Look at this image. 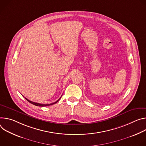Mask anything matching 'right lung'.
I'll use <instances>...</instances> for the list:
<instances>
[{
  "label": "right lung",
  "mask_w": 146,
  "mask_h": 146,
  "mask_svg": "<svg viewBox=\"0 0 146 146\" xmlns=\"http://www.w3.org/2000/svg\"><path fill=\"white\" fill-rule=\"evenodd\" d=\"M61 98L57 100V101H56V102H54V103H51V104H40V103H35V102H31V101H30V100H29L28 99H27V98H25V99L28 102H29L30 103H31V104H34V105H35V106H39V107H45V106H51V105H53V104H56V103H57L59 100H60V99H61Z\"/></svg>",
  "instance_id": "add662e5"
}]
</instances>
